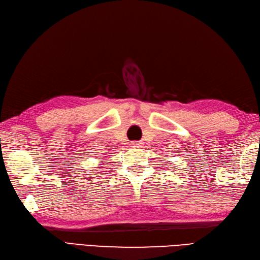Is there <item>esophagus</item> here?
<instances>
[{
    "label": "esophagus",
    "mask_w": 260,
    "mask_h": 260,
    "mask_svg": "<svg viewBox=\"0 0 260 260\" xmlns=\"http://www.w3.org/2000/svg\"><path fill=\"white\" fill-rule=\"evenodd\" d=\"M130 147H132V148H141L142 144H140V142H137V141H132L130 144Z\"/></svg>",
    "instance_id": "1"
}]
</instances>
